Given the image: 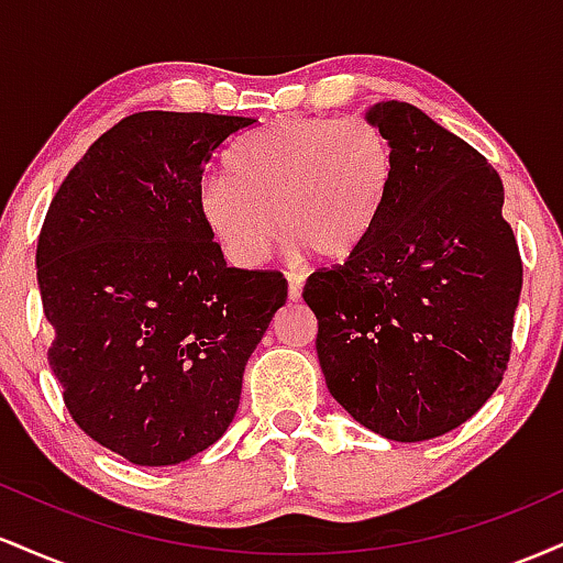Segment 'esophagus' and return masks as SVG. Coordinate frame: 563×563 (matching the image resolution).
<instances>
[{
    "mask_svg": "<svg viewBox=\"0 0 563 563\" xmlns=\"http://www.w3.org/2000/svg\"><path fill=\"white\" fill-rule=\"evenodd\" d=\"M288 299H299L303 290V275L301 273H288Z\"/></svg>",
    "mask_w": 563,
    "mask_h": 563,
    "instance_id": "obj_1",
    "label": "esophagus"
}]
</instances>
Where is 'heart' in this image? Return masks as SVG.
I'll list each match as a JSON object with an SVG mask.
<instances>
[{"label":"heart","instance_id":"obj_1","mask_svg":"<svg viewBox=\"0 0 563 563\" xmlns=\"http://www.w3.org/2000/svg\"><path fill=\"white\" fill-rule=\"evenodd\" d=\"M230 174L198 185V217L235 267L296 251L344 260L371 238L394 183L389 134L363 115L277 119L228 153Z\"/></svg>","mask_w":563,"mask_h":563}]
</instances>
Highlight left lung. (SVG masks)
Listing matches in <instances>:
<instances>
[{
    "label": "left lung",
    "instance_id": "1",
    "mask_svg": "<svg viewBox=\"0 0 563 563\" xmlns=\"http://www.w3.org/2000/svg\"><path fill=\"white\" fill-rule=\"evenodd\" d=\"M367 119L394 147L389 198L344 264L309 275L303 301L335 402L380 437L423 442L500 386L521 256L479 151L410 102H380Z\"/></svg>",
    "mask_w": 563,
    "mask_h": 563
}]
</instances>
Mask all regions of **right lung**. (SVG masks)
<instances>
[{
	"label": "right lung",
	"instance_id": "add662e5",
	"mask_svg": "<svg viewBox=\"0 0 563 563\" xmlns=\"http://www.w3.org/2000/svg\"><path fill=\"white\" fill-rule=\"evenodd\" d=\"M254 119L142 111L68 172L36 245L49 367L70 418L137 466L228 431L243 371L286 303L277 269L228 267L198 217L206 164Z\"/></svg>",
	"mask_w": 563,
	"mask_h": 563
}]
</instances>
